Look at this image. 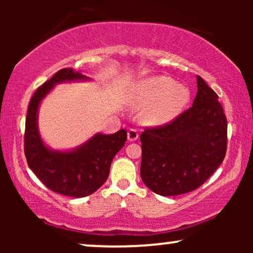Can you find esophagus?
Returning a JSON list of instances; mask_svg holds the SVG:
<instances>
[{
    "instance_id": "obj_1",
    "label": "esophagus",
    "mask_w": 253,
    "mask_h": 253,
    "mask_svg": "<svg viewBox=\"0 0 253 253\" xmlns=\"http://www.w3.org/2000/svg\"><path fill=\"white\" fill-rule=\"evenodd\" d=\"M138 137H139V134H138V132L134 129H130L127 131V140L129 141H136Z\"/></svg>"
}]
</instances>
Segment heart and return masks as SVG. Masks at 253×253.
I'll return each instance as SVG.
<instances>
[{"label": "heart", "mask_w": 253, "mask_h": 253, "mask_svg": "<svg viewBox=\"0 0 253 253\" xmlns=\"http://www.w3.org/2000/svg\"><path fill=\"white\" fill-rule=\"evenodd\" d=\"M191 98L185 84L175 83L167 76H152L134 86V100L140 107H148L144 121L151 126H164L175 120Z\"/></svg>", "instance_id": "heart-1"}]
</instances>
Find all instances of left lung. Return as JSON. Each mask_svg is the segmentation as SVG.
I'll list each match as a JSON object with an SVG mask.
<instances>
[{"instance_id": "1", "label": "left lung", "mask_w": 253, "mask_h": 253, "mask_svg": "<svg viewBox=\"0 0 253 253\" xmlns=\"http://www.w3.org/2000/svg\"><path fill=\"white\" fill-rule=\"evenodd\" d=\"M197 87L191 108L140 136L141 179L160 196H178L199 188L226 155L227 119L219 96L200 76Z\"/></svg>"}]
</instances>
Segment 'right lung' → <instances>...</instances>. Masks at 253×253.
<instances>
[{"instance_id": "obj_1", "label": "right lung", "mask_w": 253, "mask_h": 253, "mask_svg": "<svg viewBox=\"0 0 253 253\" xmlns=\"http://www.w3.org/2000/svg\"><path fill=\"white\" fill-rule=\"evenodd\" d=\"M91 81L72 68L57 71L33 94L25 123L24 151L31 170L51 191L75 198L92 195L107 181L113 159L126 141V131L96 132L77 147L55 150L41 137L38 116L42 100L57 84Z\"/></svg>"}]
</instances>
